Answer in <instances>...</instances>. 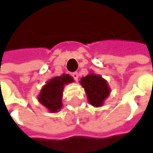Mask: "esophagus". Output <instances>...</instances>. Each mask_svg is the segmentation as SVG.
Listing matches in <instances>:
<instances>
[{
    "instance_id": "34e87169",
    "label": "esophagus",
    "mask_w": 153,
    "mask_h": 153,
    "mask_svg": "<svg viewBox=\"0 0 153 153\" xmlns=\"http://www.w3.org/2000/svg\"><path fill=\"white\" fill-rule=\"evenodd\" d=\"M72 76H73V78H74L75 80H78V79H79V74H78V73H73V74H72Z\"/></svg>"
}]
</instances>
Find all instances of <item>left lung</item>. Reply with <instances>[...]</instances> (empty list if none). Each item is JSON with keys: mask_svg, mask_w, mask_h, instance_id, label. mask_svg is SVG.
<instances>
[{"mask_svg": "<svg viewBox=\"0 0 153 153\" xmlns=\"http://www.w3.org/2000/svg\"><path fill=\"white\" fill-rule=\"evenodd\" d=\"M79 83L84 88L90 105L95 107H100L104 105L105 100L111 92L105 79L100 75L89 74L86 77H82Z\"/></svg>", "mask_w": 153, "mask_h": 153, "instance_id": "1", "label": "left lung"}]
</instances>
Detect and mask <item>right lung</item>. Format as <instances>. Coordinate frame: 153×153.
I'll list each match as a JSON object with an SVG mask.
<instances>
[{"instance_id": "add662e5", "label": "right lung", "mask_w": 153, "mask_h": 153, "mask_svg": "<svg viewBox=\"0 0 153 153\" xmlns=\"http://www.w3.org/2000/svg\"><path fill=\"white\" fill-rule=\"evenodd\" d=\"M74 81L73 77L69 74L52 78L47 81L39 94V102L46 107L50 112H56L62 108V97L64 86Z\"/></svg>"}]
</instances>
